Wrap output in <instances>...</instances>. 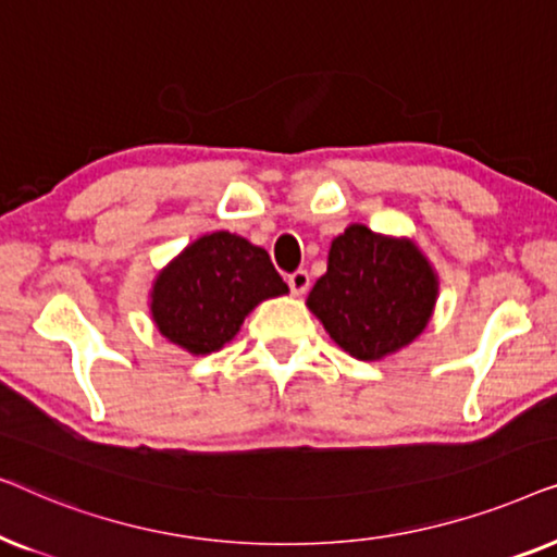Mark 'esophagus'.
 <instances>
[{
    "mask_svg": "<svg viewBox=\"0 0 557 557\" xmlns=\"http://www.w3.org/2000/svg\"><path fill=\"white\" fill-rule=\"evenodd\" d=\"M309 284H311V278H309V273L304 271V269H299V271H294L292 276H288V286H292V292L296 294V296H301V294H307V288H309Z\"/></svg>",
    "mask_w": 557,
    "mask_h": 557,
    "instance_id": "obj_1",
    "label": "esophagus"
}]
</instances>
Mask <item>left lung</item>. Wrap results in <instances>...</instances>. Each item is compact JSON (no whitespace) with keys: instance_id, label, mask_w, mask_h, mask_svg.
I'll return each mask as SVG.
<instances>
[{"instance_id":"obj_1","label":"left lung","mask_w":557,"mask_h":557,"mask_svg":"<svg viewBox=\"0 0 557 557\" xmlns=\"http://www.w3.org/2000/svg\"><path fill=\"white\" fill-rule=\"evenodd\" d=\"M436 299L438 273L416 240L352 223L332 240L307 307L345 352L375 362L421 337Z\"/></svg>"}]
</instances>
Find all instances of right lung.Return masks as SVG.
I'll return each mask as SVG.
<instances>
[{
  "label": "right lung",
  "mask_w": 557,
  "mask_h": 557,
  "mask_svg": "<svg viewBox=\"0 0 557 557\" xmlns=\"http://www.w3.org/2000/svg\"><path fill=\"white\" fill-rule=\"evenodd\" d=\"M288 294L269 253L243 235H200L157 273L149 311L166 342L200 357L223 349L265 299Z\"/></svg>",
  "instance_id": "add662e5"
}]
</instances>
